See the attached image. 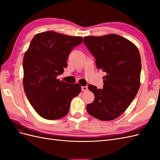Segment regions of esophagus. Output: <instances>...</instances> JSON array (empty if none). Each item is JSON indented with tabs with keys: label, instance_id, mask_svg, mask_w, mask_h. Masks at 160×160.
Segmentation results:
<instances>
[{
	"label": "esophagus",
	"instance_id": "1",
	"mask_svg": "<svg viewBox=\"0 0 160 160\" xmlns=\"http://www.w3.org/2000/svg\"><path fill=\"white\" fill-rule=\"evenodd\" d=\"M88 89V86H83V87H81V90L83 91H86Z\"/></svg>",
	"mask_w": 160,
	"mask_h": 160
}]
</instances>
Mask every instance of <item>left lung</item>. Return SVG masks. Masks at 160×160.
Returning a JSON list of instances; mask_svg holds the SVG:
<instances>
[{
  "label": "left lung",
  "instance_id": "1",
  "mask_svg": "<svg viewBox=\"0 0 160 160\" xmlns=\"http://www.w3.org/2000/svg\"><path fill=\"white\" fill-rule=\"evenodd\" d=\"M83 42L94 57L97 68L105 72L103 89L88 85L95 99L87 105V111L99 120H113L126 110L139 89V51L133 43L115 34L85 37Z\"/></svg>",
  "mask_w": 160,
  "mask_h": 160
}]
</instances>
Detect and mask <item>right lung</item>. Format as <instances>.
I'll return each mask as SVG.
<instances>
[{"label":"right lung","instance_id":"right-lung-1","mask_svg":"<svg viewBox=\"0 0 160 160\" xmlns=\"http://www.w3.org/2000/svg\"><path fill=\"white\" fill-rule=\"evenodd\" d=\"M83 42L53 31L32 38L23 58V87L27 98L41 117L58 119L68 113L71 100L79 94L81 86L60 81L57 77L67 67L70 52Z\"/></svg>","mask_w":160,"mask_h":160}]
</instances>
